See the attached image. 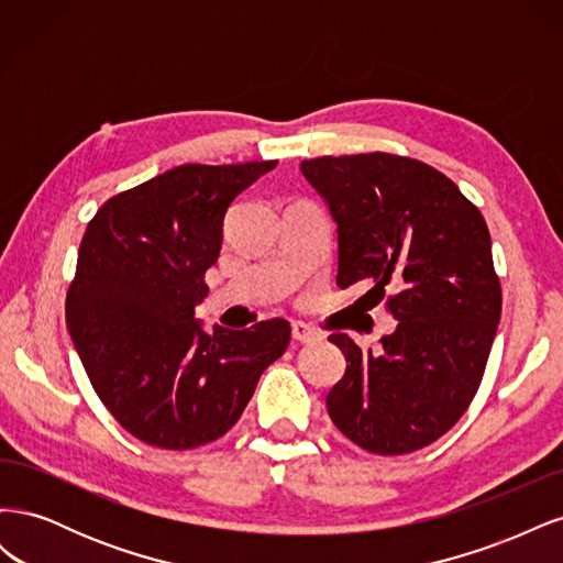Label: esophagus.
<instances>
[{
	"label": "esophagus",
	"mask_w": 563,
	"mask_h": 563,
	"mask_svg": "<svg viewBox=\"0 0 563 563\" xmlns=\"http://www.w3.org/2000/svg\"><path fill=\"white\" fill-rule=\"evenodd\" d=\"M291 335L294 340H298V343H314V340L321 338L317 329H312L310 323H302V321L291 323Z\"/></svg>",
	"instance_id": "1"
}]
</instances>
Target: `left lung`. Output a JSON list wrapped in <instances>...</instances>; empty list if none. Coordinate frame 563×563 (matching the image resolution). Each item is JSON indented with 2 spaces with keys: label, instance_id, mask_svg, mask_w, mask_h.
<instances>
[{
  "label": "left lung",
  "instance_id": "left-lung-1",
  "mask_svg": "<svg viewBox=\"0 0 563 563\" xmlns=\"http://www.w3.org/2000/svg\"><path fill=\"white\" fill-rule=\"evenodd\" d=\"M300 174L338 225L335 284L366 282L373 305L387 298L397 319L380 352L329 335L347 362L329 416L371 453L428 446L467 411L498 331L486 220L437 168L387 152L305 159Z\"/></svg>",
  "mask_w": 563,
  "mask_h": 563
}]
</instances>
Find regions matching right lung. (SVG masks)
I'll use <instances>...</instances> for the list:
<instances>
[{
    "instance_id": "obj_1",
    "label": "right lung",
    "mask_w": 563,
    "mask_h": 563,
    "mask_svg": "<svg viewBox=\"0 0 563 563\" xmlns=\"http://www.w3.org/2000/svg\"><path fill=\"white\" fill-rule=\"evenodd\" d=\"M275 166H176L108 199L84 232L67 331L100 401L150 446L223 437L291 340L286 319L207 333L195 317L228 209Z\"/></svg>"
}]
</instances>
